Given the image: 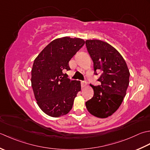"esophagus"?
<instances>
[{"mask_svg": "<svg viewBox=\"0 0 150 150\" xmlns=\"http://www.w3.org/2000/svg\"><path fill=\"white\" fill-rule=\"evenodd\" d=\"M87 84V83L85 81H81V87H85L86 86Z\"/></svg>", "mask_w": 150, "mask_h": 150, "instance_id": "34e87169", "label": "esophagus"}]
</instances>
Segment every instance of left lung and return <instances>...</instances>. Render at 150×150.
<instances>
[{"mask_svg": "<svg viewBox=\"0 0 150 150\" xmlns=\"http://www.w3.org/2000/svg\"><path fill=\"white\" fill-rule=\"evenodd\" d=\"M85 44L93 62L94 74L101 73L98 79L101 85H91L94 96L85 105L91 115L107 118L120 106L126 94L130 73L123 57L111 45L97 39L87 40Z\"/></svg>", "mask_w": 150, "mask_h": 150, "instance_id": "left-lung-1", "label": "left lung"}]
</instances>
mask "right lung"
I'll list each match as a JSON object with an SVG mask.
<instances>
[{"mask_svg":"<svg viewBox=\"0 0 150 150\" xmlns=\"http://www.w3.org/2000/svg\"><path fill=\"white\" fill-rule=\"evenodd\" d=\"M80 38L64 37L50 42L38 57L32 69V87L39 108L52 117L67 115L81 91L80 81L71 80L64 70H71L69 61L83 47Z\"/></svg>","mask_w":150,"mask_h":150,"instance_id":"add662e5","label":"right lung"}]
</instances>
